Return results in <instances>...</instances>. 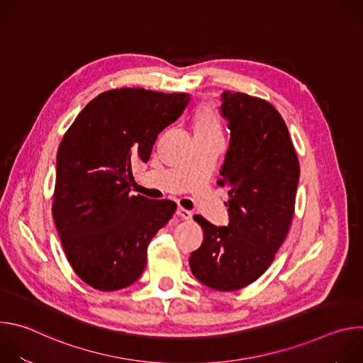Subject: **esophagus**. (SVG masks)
Wrapping results in <instances>:
<instances>
[{
    "label": "esophagus",
    "instance_id": "esophagus-1",
    "mask_svg": "<svg viewBox=\"0 0 363 363\" xmlns=\"http://www.w3.org/2000/svg\"><path fill=\"white\" fill-rule=\"evenodd\" d=\"M177 216H178L179 218H182V220H191V218H192V213L188 211V210H185V208H178V210H177Z\"/></svg>",
    "mask_w": 363,
    "mask_h": 363
}]
</instances>
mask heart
<instances>
[{
	"mask_svg": "<svg viewBox=\"0 0 363 363\" xmlns=\"http://www.w3.org/2000/svg\"><path fill=\"white\" fill-rule=\"evenodd\" d=\"M196 135H221V123L216 111L210 106H203L195 116Z\"/></svg>",
	"mask_w": 363,
	"mask_h": 363,
	"instance_id": "1",
	"label": "heart"
}]
</instances>
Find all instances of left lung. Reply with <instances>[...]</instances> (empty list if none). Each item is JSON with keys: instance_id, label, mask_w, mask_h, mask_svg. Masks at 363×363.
<instances>
[{"instance_id": "1", "label": "left lung", "mask_w": 363, "mask_h": 363, "mask_svg": "<svg viewBox=\"0 0 363 363\" xmlns=\"http://www.w3.org/2000/svg\"><path fill=\"white\" fill-rule=\"evenodd\" d=\"M221 99L231 138L217 184L230 189V224L217 227L194 217L203 241L191 254L189 267L202 284L233 291L255 281L274 260L294 214L300 168L287 126L273 105L228 90Z\"/></svg>"}]
</instances>
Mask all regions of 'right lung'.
Here are the masks:
<instances>
[{
  "label": "right lung",
  "instance_id": "1",
  "mask_svg": "<svg viewBox=\"0 0 363 363\" xmlns=\"http://www.w3.org/2000/svg\"><path fill=\"white\" fill-rule=\"evenodd\" d=\"M188 93L113 89L79 113L57 152L53 218L67 260L89 286L135 283L146 250L177 203L130 195L132 167L147 162L158 135L189 105Z\"/></svg>",
  "mask_w": 363,
  "mask_h": 363
}]
</instances>
